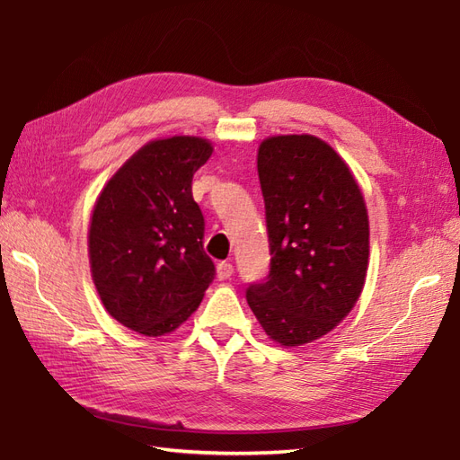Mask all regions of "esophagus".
I'll return each instance as SVG.
<instances>
[{"instance_id": "esophagus-1", "label": "esophagus", "mask_w": 460, "mask_h": 460, "mask_svg": "<svg viewBox=\"0 0 460 460\" xmlns=\"http://www.w3.org/2000/svg\"><path fill=\"white\" fill-rule=\"evenodd\" d=\"M231 275H233V265H231V262H227V261L217 262V279L219 280H227V279H231Z\"/></svg>"}]
</instances>
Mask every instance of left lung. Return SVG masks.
Segmentation results:
<instances>
[{"label": "left lung", "instance_id": "1", "mask_svg": "<svg viewBox=\"0 0 460 460\" xmlns=\"http://www.w3.org/2000/svg\"><path fill=\"white\" fill-rule=\"evenodd\" d=\"M270 270L247 302L267 336L310 344L344 320L364 290L369 219L348 164L312 134L265 138L257 152Z\"/></svg>", "mask_w": 460, "mask_h": 460}]
</instances>
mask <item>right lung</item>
Returning <instances> with one entry per match:
<instances>
[{"label":"right lung","instance_id":"obj_1","mask_svg":"<svg viewBox=\"0 0 460 460\" xmlns=\"http://www.w3.org/2000/svg\"><path fill=\"white\" fill-rule=\"evenodd\" d=\"M199 136L144 144L106 181L89 227V261L106 312L144 336L180 328L215 275L203 251L193 173L211 158Z\"/></svg>","mask_w":460,"mask_h":460}]
</instances>
